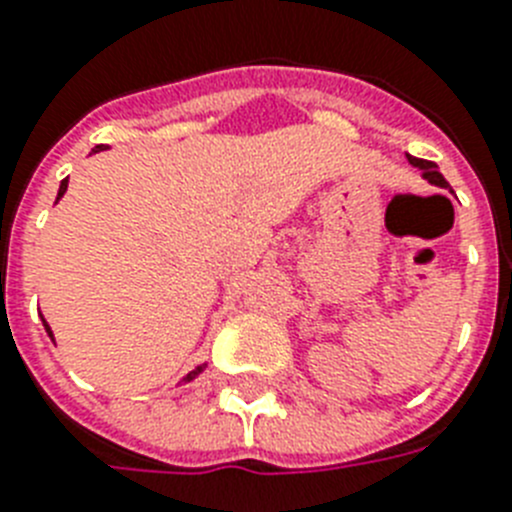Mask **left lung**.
Here are the masks:
<instances>
[{
	"mask_svg": "<svg viewBox=\"0 0 512 512\" xmlns=\"http://www.w3.org/2000/svg\"><path fill=\"white\" fill-rule=\"evenodd\" d=\"M408 161L423 171V176L428 179V182L436 184V187H446V179H443L441 171L436 169V164H433V161H425V158H415V156H408Z\"/></svg>",
	"mask_w": 512,
	"mask_h": 512,
	"instance_id": "8db88e82",
	"label": "left lung"
}]
</instances>
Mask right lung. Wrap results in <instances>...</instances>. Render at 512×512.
<instances>
[{
    "label": "right lung",
    "instance_id": "obj_1",
    "mask_svg": "<svg viewBox=\"0 0 512 512\" xmlns=\"http://www.w3.org/2000/svg\"><path fill=\"white\" fill-rule=\"evenodd\" d=\"M97 151H102V146H97V148H94V153H97ZM66 187H69V179H63V182H61V187H58V197H56V202L61 200V197H63V192H66ZM43 325H45V333H48V336L53 338V330H51V325L45 323V320H43ZM202 369H205V364H202V366H197V369H194V372H189L187 377H184V382H192V379L197 377V374H200Z\"/></svg>",
    "mask_w": 512,
    "mask_h": 512
}]
</instances>
